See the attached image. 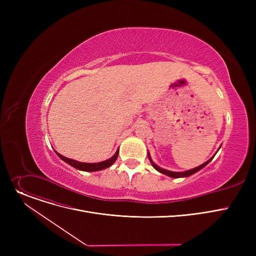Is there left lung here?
<instances>
[{"label": "left lung", "mask_w": 256, "mask_h": 256, "mask_svg": "<svg viewBox=\"0 0 256 256\" xmlns=\"http://www.w3.org/2000/svg\"><path fill=\"white\" fill-rule=\"evenodd\" d=\"M147 156H148V158H150V163H152V167H154L156 171L165 174V176H169V178H188V176H192V174L198 172L199 170H201L204 167H206V166L210 162V160L214 158V156L210 158L208 160V162L204 163L202 165H200V166H198V167H196V168H194V169H191V170L184 171V172H172V171H169V170H166V169L160 168L158 166H156V165L152 162V158H150V154H148Z\"/></svg>", "instance_id": "1"}]
</instances>
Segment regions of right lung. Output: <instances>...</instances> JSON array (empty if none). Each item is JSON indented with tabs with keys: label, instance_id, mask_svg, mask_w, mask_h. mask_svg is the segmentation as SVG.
Segmentation results:
<instances>
[{
	"label": "right lung",
	"instance_id": "right-lung-1",
	"mask_svg": "<svg viewBox=\"0 0 256 256\" xmlns=\"http://www.w3.org/2000/svg\"><path fill=\"white\" fill-rule=\"evenodd\" d=\"M55 152L57 154V156L64 160L65 163H67L68 165H70L72 167L80 170V171H87V172H93V171H100V170H104L108 167H110L111 165L114 164V162L116 160L117 156H118V152H119V148L116 150V152L114 154V156L110 158H108L106 160H102V162H98V163H83V162H78V160H72V158H68L62 154H60L59 152H57L55 150Z\"/></svg>",
	"mask_w": 256,
	"mask_h": 256
}]
</instances>
